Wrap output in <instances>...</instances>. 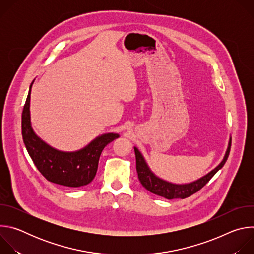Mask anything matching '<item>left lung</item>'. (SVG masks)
Returning <instances> with one entry per match:
<instances>
[{
	"mask_svg": "<svg viewBox=\"0 0 254 254\" xmlns=\"http://www.w3.org/2000/svg\"><path fill=\"white\" fill-rule=\"evenodd\" d=\"M231 148V137L229 138L228 147L226 150V153L224 155L223 160L221 163L214 168L212 171H210L205 176L201 177L200 179L193 181L191 183L187 184H175L168 182V181L158 177L149 167L146 160H144L141 153L138 151L136 147H134V154H135V162H136V172L138 176V180L140 184L146 188L148 191H150L153 194H156L158 196L164 197L166 199H185L187 197H190L191 195L198 192L200 189H202L208 182L210 179L218 172L226 163L227 158L230 153Z\"/></svg>",
	"mask_w": 254,
	"mask_h": 254,
	"instance_id": "left-lung-1",
	"label": "left lung"
}]
</instances>
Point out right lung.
I'll return each instance as SVG.
<instances>
[{"label":"right lung","mask_w":254,"mask_h":254,"mask_svg":"<svg viewBox=\"0 0 254 254\" xmlns=\"http://www.w3.org/2000/svg\"><path fill=\"white\" fill-rule=\"evenodd\" d=\"M33 82L22 113V135L29 156L49 182L71 188L89 184L96 175L102 150L120 134L103 133L75 152H63L52 148L35 133L31 125L30 98Z\"/></svg>","instance_id":"right-lung-1"}]
</instances>
